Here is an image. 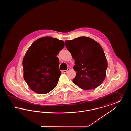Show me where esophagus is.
<instances>
[{
	"instance_id": "1",
	"label": "esophagus",
	"mask_w": 131,
	"mask_h": 131,
	"mask_svg": "<svg viewBox=\"0 0 131 131\" xmlns=\"http://www.w3.org/2000/svg\"><path fill=\"white\" fill-rule=\"evenodd\" d=\"M69 70H70V68L67 69V70H62L61 71V72H62V73H66Z\"/></svg>"
}]
</instances>
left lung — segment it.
Here are the masks:
<instances>
[{"label": "left lung", "instance_id": "obj_1", "mask_svg": "<svg viewBox=\"0 0 131 131\" xmlns=\"http://www.w3.org/2000/svg\"><path fill=\"white\" fill-rule=\"evenodd\" d=\"M67 50L75 60L77 72L73 82L84 90L98 87L106 76L107 62L100 44L90 38L81 36L65 41Z\"/></svg>", "mask_w": 131, "mask_h": 131}]
</instances>
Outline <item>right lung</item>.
Here are the masks:
<instances>
[{"label": "right lung", "mask_w": 131, "mask_h": 131, "mask_svg": "<svg viewBox=\"0 0 131 131\" xmlns=\"http://www.w3.org/2000/svg\"><path fill=\"white\" fill-rule=\"evenodd\" d=\"M65 45L63 41L46 36L33 42L23 60L24 78L35 92L45 94L56 87L61 72L56 56Z\"/></svg>", "instance_id": "1"}]
</instances>
